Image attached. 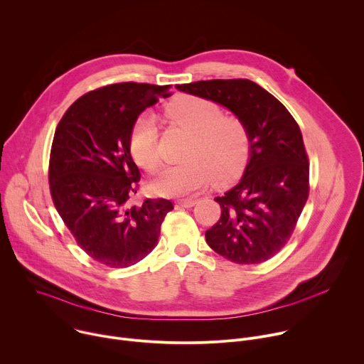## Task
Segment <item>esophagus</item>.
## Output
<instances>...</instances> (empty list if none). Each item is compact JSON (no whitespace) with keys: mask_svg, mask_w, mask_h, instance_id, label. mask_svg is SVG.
I'll return each mask as SVG.
<instances>
[{"mask_svg":"<svg viewBox=\"0 0 364 364\" xmlns=\"http://www.w3.org/2000/svg\"><path fill=\"white\" fill-rule=\"evenodd\" d=\"M177 204H178V205H181V207H193V205L196 204V200H193V198L178 200V201H177Z\"/></svg>","mask_w":364,"mask_h":364,"instance_id":"obj_1","label":"esophagus"}]
</instances>
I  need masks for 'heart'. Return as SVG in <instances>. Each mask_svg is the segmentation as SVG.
I'll use <instances>...</instances> for the list:
<instances>
[{
	"label": "heart",
	"instance_id": "obj_1",
	"mask_svg": "<svg viewBox=\"0 0 364 364\" xmlns=\"http://www.w3.org/2000/svg\"><path fill=\"white\" fill-rule=\"evenodd\" d=\"M166 117L193 135L184 154L187 161L166 168L152 183L155 193L187 196L210 180L222 186L243 173L250 154V139L240 118L223 115L219 103L191 95L173 99L166 108ZM129 151L136 166L145 171L159 170V128L152 117L144 115L135 121L129 135Z\"/></svg>",
	"mask_w": 364,
	"mask_h": 364
}]
</instances>
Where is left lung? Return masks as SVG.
I'll list each match as a JSON object with an SVG mask.
<instances>
[{
    "label": "left lung",
    "mask_w": 364,
    "mask_h": 364,
    "mask_svg": "<svg viewBox=\"0 0 364 364\" xmlns=\"http://www.w3.org/2000/svg\"><path fill=\"white\" fill-rule=\"evenodd\" d=\"M210 99L240 118L250 154L242 180L222 197L219 222L205 242L229 261H268L289 240L309 193V164L302 134L282 103L247 79H213L177 85Z\"/></svg>",
    "instance_id": "8db88e82"
}]
</instances>
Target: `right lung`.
Here are the masks:
<instances>
[{
    "mask_svg": "<svg viewBox=\"0 0 364 364\" xmlns=\"http://www.w3.org/2000/svg\"><path fill=\"white\" fill-rule=\"evenodd\" d=\"M170 85L124 82L79 97L60 119L50 151L51 198L77 245L109 268L135 265L157 246L170 200L134 205L139 170L129 151L132 127Z\"/></svg>",
    "mask_w": 364,
    "mask_h": 364,
    "instance_id": "right-lung-1",
    "label": "right lung"
}]
</instances>
